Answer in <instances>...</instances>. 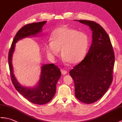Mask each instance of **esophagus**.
I'll return each mask as SVG.
<instances>
[{"mask_svg": "<svg viewBox=\"0 0 122 122\" xmlns=\"http://www.w3.org/2000/svg\"><path fill=\"white\" fill-rule=\"evenodd\" d=\"M61 72L62 74L63 75H65L67 73V71L66 70H64V69H61Z\"/></svg>", "mask_w": 122, "mask_h": 122, "instance_id": "obj_1", "label": "esophagus"}]
</instances>
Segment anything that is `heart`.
<instances>
[{
  "label": "heart",
  "mask_w": 122,
  "mask_h": 122,
  "mask_svg": "<svg viewBox=\"0 0 122 122\" xmlns=\"http://www.w3.org/2000/svg\"><path fill=\"white\" fill-rule=\"evenodd\" d=\"M51 40L46 41L45 49L51 59H54L61 51V56L70 64L82 61L86 55L89 39L85 33L67 26L55 29L51 33Z\"/></svg>",
  "instance_id": "obj_1"
}]
</instances>
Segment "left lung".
Returning <instances> with one entry per match:
<instances>
[{
  "instance_id": "left-lung-1",
  "label": "left lung",
  "mask_w": 122,
  "mask_h": 122,
  "mask_svg": "<svg viewBox=\"0 0 122 122\" xmlns=\"http://www.w3.org/2000/svg\"><path fill=\"white\" fill-rule=\"evenodd\" d=\"M92 31V43L84 59L70 71L76 97L86 104L97 102L109 89L113 80L115 56L110 37L97 22L74 20Z\"/></svg>"
}]
</instances>
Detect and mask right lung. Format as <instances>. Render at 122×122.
Masks as SVG:
<instances>
[{
    "label": "right lung",
    "instance_id": "add662e5",
    "mask_svg": "<svg viewBox=\"0 0 122 122\" xmlns=\"http://www.w3.org/2000/svg\"><path fill=\"white\" fill-rule=\"evenodd\" d=\"M46 21L32 23L25 25L15 35L9 51L8 63L11 79L15 89L29 102L36 104H45L52 99L56 91V85L61 73L60 69L53 63L41 66L39 81L33 87L23 86L15 77L12 65V58L15 44L18 40L30 36H36L41 32Z\"/></svg>",
    "mask_w": 122,
    "mask_h": 122
}]
</instances>
